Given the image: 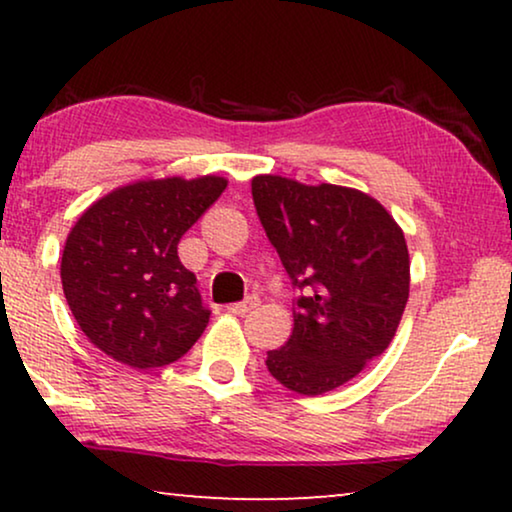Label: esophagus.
Instances as JSON below:
<instances>
[{"instance_id": "esophagus-1", "label": "esophagus", "mask_w": 512, "mask_h": 512, "mask_svg": "<svg viewBox=\"0 0 512 512\" xmlns=\"http://www.w3.org/2000/svg\"><path fill=\"white\" fill-rule=\"evenodd\" d=\"M258 305V298H247V300H242V303H233V305H228V312H233V314H237V317H242V314H247V312H251L254 310V307Z\"/></svg>"}]
</instances>
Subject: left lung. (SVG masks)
<instances>
[{
	"label": "left lung",
	"instance_id": "8db88e82",
	"mask_svg": "<svg viewBox=\"0 0 512 512\" xmlns=\"http://www.w3.org/2000/svg\"><path fill=\"white\" fill-rule=\"evenodd\" d=\"M256 212L293 286V331L268 352L270 375L303 396L352 380L394 340L410 296L403 228L359 188L251 179Z\"/></svg>",
	"mask_w": 512,
	"mask_h": 512
}]
</instances>
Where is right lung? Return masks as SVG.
<instances>
[{
    "label": "right lung",
    "instance_id": "obj_1",
    "mask_svg": "<svg viewBox=\"0 0 512 512\" xmlns=\"http://www.w3.org/2000/svg\"><path fill=\"white\" fill-rule=\"evenodd\" d=\"M226 186L219 174L137 179L79 216L60 279L76 324L97 349L130 368H158L198 342L209 310L177 244Z\"/></svg>",
    "mask_w": 512,
    "mask_h": 512
}]
</instances>
